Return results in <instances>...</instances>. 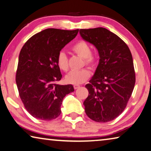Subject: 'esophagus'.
<instances>
[{"mask_svg":"<svg viewBox=\"0 0 151 151\" xmlns=\"http://www.w3.org/2000/svg\"><path fill=\"white\" fill-rule=\"evenodd\" d=\"M79 87H80V85H74V88H75V89H77V88H79Z\"/></svg>","mask_w":151,"mask_h":151,"instance_id":"1","label":"esophagus"}]
</instances>
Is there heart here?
<instances>
[{"mask_svg":"<svg viewBox=\"0 0 151 151\" xmlns=\"http://www.w3.org/2000/svg\"><path fill=\"white\" fill-rule=\"evenodd\" d=\"M72 50L78 56L84 58L86 65L90 68H94L97 63V56L91 52V47L87 42L79 41L72 47ZM56 63L60 70L67 72L68 70V57L64 52H60L56 58ZM91 73L88 70L83 68L80 70L70 71L66 76L65 80L70 84H81L85 82L90 77Z\"/></svg>","mask_w":151,"mask_h":151,"instance_id":"b5f03b06","label":"heart"}]
</instances>
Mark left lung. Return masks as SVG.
I'll return each mask as SVG.
<instances>
[{
    "label": "left lung",
    "instance_id": "8db88e82",
    "mask_svg": "<svg viewBox=\"0 0 151 151\" xmlns=\"http://www.w3.org/2000/svg\"><path fill=\"white\" fill-rule=\"evenodd\" d=\"M85 41L99 52V64L89 83L85 100L86 114L97 122H107L126 108L135 85V72L130 50L121 38L106 28L79 31Z\"/></svg>",
    "mask_w": 151,
    "mask_h": 151
}]
</instances>
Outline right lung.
<instances>
[{
    "mask_svg": "<svg viewBox=\"0 0 151 151\" xmlns=\"http://www.w3.org/2000/svg\"><path fill=\"white\" fill-rule=\"evenodd\" d=\"M78 32L46 29L30 37L21 50L16 83L24 106L34 118L45 121L56 118L64 97L74 91L72 85L56 83L63 76L56 58Z\"/></svg>",
    "mask_w": 151,
    "mask_h": 151,
    "instance_id": "obj_1",
    "label": "right lung"
}]
</instances>
